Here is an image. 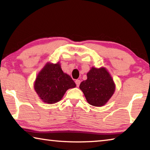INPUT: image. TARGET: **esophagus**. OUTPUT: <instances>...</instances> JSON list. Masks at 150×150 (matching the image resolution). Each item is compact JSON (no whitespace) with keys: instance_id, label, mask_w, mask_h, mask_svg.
<instances>
[{"instance_id":"esophagus-1","label":"esophagus","mask_w":150,"mask_h":150,"mask_svg":"<svg viewBox=\"0 0 150 150\" xmlns=\"http://www.w3.org/2000/svg\"><path fill=\"white\" fill-rule=\"evenodd\" d=\"M75 83H76V85H77V87H79V85H80V83H81V81L79 80V79L76 80Z\"/></svg>"}]
</instances>
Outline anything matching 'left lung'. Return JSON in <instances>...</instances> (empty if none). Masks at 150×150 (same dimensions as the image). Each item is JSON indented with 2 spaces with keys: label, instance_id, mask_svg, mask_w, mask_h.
Listing matches in <instances>:
<instances>
[{
  "label": "left lung",
  "instance_id": "1",
  "mask_svg": "<svg viewBox=\"0 0 150 150\" xmlns=\"http://www.w3.org/2000/svg\"><path fill=\"white\" fill-rule=\"evenodd\" d=\"M87 79L81 83L83 91L88 104L94 106L105 105L115 91V83L105 67H91L87 73Z\"/></svg>",
  "mask_w": 150,
  "mask_h": 150
}]
</instances>
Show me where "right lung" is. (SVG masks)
<instances>
[{"label":"right lung","instance_id":"1","mask_svg":"<svg viewBox=\"0 0 150 150\" xmlns=\"http://www.w3.org/2000/svg\"><path fill=\"white\" fill-rule=\"evenodd\" d=\"M75 87L71 77L63 73L59 62H47L38 74L34 85L40 99L47 104L59 102L66 91Z\"/></svg>","mask_w":150,"mask_h":150}]
</instances>
